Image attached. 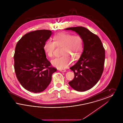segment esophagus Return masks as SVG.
<instances>
[{
	"mask_svg": "<svg viewBox=\"0 0 123 123\" xmlns=\"http://www.w3.org/2000/svg\"><path fill=\"white\" fill-rule=\"evenodd\" d=\"M59 71H60L61 72H65L66 71V70L64 69H60Z\"/></svg>",
	"mask_w": 123,
	"mask_h": 123,
	"instance_id": "34e87169",
	"label": "esophagus"
}]
</instances>
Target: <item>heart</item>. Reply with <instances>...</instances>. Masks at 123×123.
I'll return each instance as SVG.
<instances>
[{
  "label": "heart",
  "mask_w": 123,
  "mask_h": 123,
  "mask_svg": "<svg viewBox=\"0 0 123 123\" xmlns=\"http://www.w3.org/2000/svg\"><path fill=\"white\" fill-rule=\"evenodd\" d=\"M53 42L46 41L43 46V50L47 55L53 57L56 47H62L59 58L53 59L52 64L59 69L68 67L72 62L79 59L84 49L83 40L81 36L74 35L66 33H59L53 37Z\"/></svg>",
  "instance_id": "b5f03b06"
}]
</instances>
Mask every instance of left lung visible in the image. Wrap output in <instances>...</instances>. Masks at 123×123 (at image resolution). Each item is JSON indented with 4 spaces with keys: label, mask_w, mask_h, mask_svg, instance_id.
Listing matches in <instances>:
<instances>
[{
    "label": "left lung",
    "mask_w": 123,
    "mask_h": 123,
    "mask_svg": "<svg viewBox=\"0 0 123 123\" xmlns=\"http://www.w3.org/2000/svg\"><path fill=\"white\" fill-rule=\"evenodd\" d=\"M75 31L83 40L84 49L81 57L70 69L74 73V79L69 82L77 91H87L99 81L104 70L105 50L99 37L83 27L65 29Z\"/></svg>",
    "instance_id": "1"
}]
</instances>
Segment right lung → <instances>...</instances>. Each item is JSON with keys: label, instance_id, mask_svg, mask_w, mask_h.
Segmentation results:
<instances>
[{"label": "right lung", "instance_id": "add662e5", "mask_svg": "<svg viewBox=\"0 0 123 123\" xmlns=\"http://www.w3.org/2000/svg\"><path fill=\"white\" fill-rule=\"evenodd\" d=\"M52 34L49 30L31 31L24 35L16 45L14 55L15 73L21 85L30 92L43 91L57 70L47 60L43 50L45 42Z\"/></svg>", "mask_w": 123, "mask_h": 123}]
</instances>
